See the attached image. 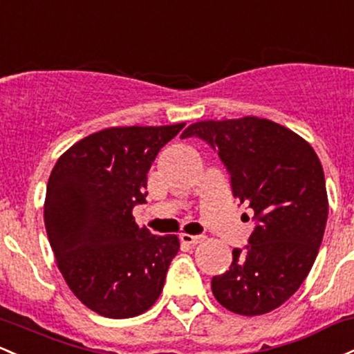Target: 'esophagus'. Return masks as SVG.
<instances>
[{"label":"esophagus","mask_w":354,"mask_h":354,"mask_svg":"<svg viewBox=\"0 0 354 354\" xmlns=\"http://www.w3.org/2000/svg\"><path fill=\"white\" fill-rule=\"evenodd\" d=\"M181 243L185 245H198V243L205 242V236L203 235H188V234H181L180 235Z\"/></svg>","instance_id":"34e87169"}]
</instances>
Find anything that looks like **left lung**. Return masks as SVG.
I'll return each instance as SVG.
<instances>
[{"mask_svg": "<svg viewBox=\"0 0 354 354\" xmlns=\"http://www.w3.org/2000/svg\"><path fill=\"white\" fill-rule=\"evenodd\" d=\"M192 136L218 153L255 221L245 250L234 248L230 269L212 279L213 296L242 316L270 313L301 287L319 252L328 221L319 158L301 136L252 115L201 120L181 138Z\"/></svg>", "mask_w": 354, "mask_h": 354, "instance_id": "8db88e82", "label": "left lung"}]
</instances>
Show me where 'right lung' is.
I'll list each match as a JSON object with an SVG mask.
<instances>
[{"label": "right lung", "mask_w": 354, "mask_h": 354, "mask_svg": "<svg viewBox=\"0 0 354 354\" xmlns=\"http://www.w3.org/2000/svg\"><path fill=\"white\" fill-rule=\"evenodd\" d=\"M183 127H109L80 139L53 166L46 235L70 290L100 316H139L161 294L180 240L139 228L133 208L146 203L147 171Z\"/></svg>", "instance_id": "add662e5"}]
</instances>
